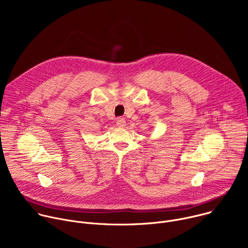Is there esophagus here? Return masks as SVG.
Returning a JSON list of instances; mask_svg holds the SVG:
<instances>
[{"mask_svg": "<svg viewBox=\"0 0 248 248\" xmlns=\"http://www.w3.org/2000/svg\"><path fill=\"white\" fill-rule=\"evenodd\" d=\"M117 125L120 127H124L125 125V121L123 118H119L117 120Z\"/></svg>", "mask_w": 248, "mask_h": 248, "instance_id": "esophagus-1", "label": "esophagus"}]
</instances>
